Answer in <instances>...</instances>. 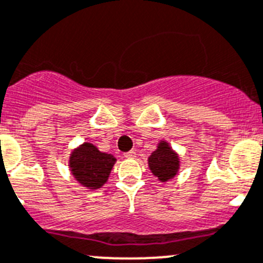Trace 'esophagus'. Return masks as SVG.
Masks as SVG:
<instances>
[{
  "label": "esophagus",
  "mask_w": 263,
  "mask_h": 263,
  "mask_svg": "<svg viewBox=\"0 0 263 263\" xmlns=\"http://www.w3.org/2000/svg\"><path fill=\"white\" fill-rule=\"evenodd\" d=\"M124 158H127V159H134V158H136V152L131 150L128 153H124Z\"/></svg>",
  "instance_id": "obj_1"
}]
</instances>
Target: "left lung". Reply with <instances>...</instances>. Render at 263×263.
<instances>
[{"instance_id": "obj_1", "label": "left lung", "mask_w": 263, "mask_h": 263, "mask_svg": "<svg viewBox=\"0 0 263 263\" xmlns=\"http://www.w3.org/2000/svg\"><path fill=\"white\" fill-rule=\"evenodd\" d=\"M147 164L153 175L160 182H167L175 178V176L178 173L180 157L165 140H162L158 142L157 149L147 158Z\"/></svg>"}]
</instances>
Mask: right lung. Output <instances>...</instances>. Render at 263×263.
Returning <instances> with one entry per match:
<instances>
[{"mask_svg":"<svg viewBox=\"0 0 263 263\" xmlns=\"http://www.w3.org/2000/svg\"><path fill=\"white\" fill-rule=\"evenodd\" d=\"M116 162L114 155L100 152L91 142H83L70 153L69 168L78 183L90 190H96L108 181Z\"/></svg>","mask_w":263,"mask_h":263,"instance_id":"right-lung-1","label":"right lung"}]
</instances>
